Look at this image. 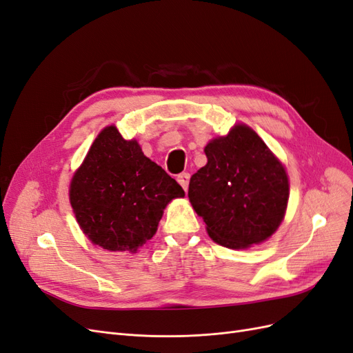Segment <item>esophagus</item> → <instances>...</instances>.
<instances>
[{
  "instance_id": "esophagus-1",
  "label": "esophagus",
  "mask_w": 353,
  "mask_h": 353,
  "mask_svg": "<svg viewBox=\"0 0 353 353\" xmlns=\"http://www.w3.org/2000/svg\"><path fill=\"white\" fill-rule=\"evenodd\" d=\"M189 173H180L177 176V181L180 183V186L183 188L185 190H188V186H189Z\"/></svg>"
}]
</instances>
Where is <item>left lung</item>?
Segmentation results:
<instances>
[{"label": "left lung", "instance_id": "left-lung-1", "mask_svg": "<svg viewBox=\"0 0 353 353\" xmlns=\"http://www.w3.org/2000/svg\"><path fill=\"white\" fill-rule=\"evenodd\" d=\"M207 165L190 177L188 196L214 242L241 249L264 242L289 199L283 165L245 124L205 146Z\"/></svg>", "mask_w": 353, "mask_h": 353}]
</instances>
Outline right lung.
I'll list each match as a JSON object with an SVG mask.
<instances>
[{"label": "right lung", "instance_id": "add662e5", "mask_svg": "<svg viewBox=\"0 0 353 353\" xmlns=\"http://www.w3.org/2000/svg\"><path fill=\"white\" fill-rule=\"evenodd\" d=\"M181 196L177 181L114 126L98 134L70 185L79 225L108 251H138L155 234L167 203Z\"/></svg>", "mask_w": 353, "mask_h": 353}]
</instances>
